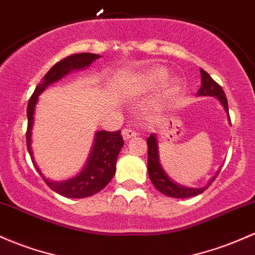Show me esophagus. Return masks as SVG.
I'll use <instances>...</instances> for the list:
<instances>
[{"label":"esophagus","instance_id":"34e87169","mask_svg":"<svg viewBox=\"0 0 255 255\" xmlns=\"http://www.w3.org/2000/svg\"><path fill=\"white\" fill-rule=\"evenodd\" d=\"M136 133L134 132L133 129H130V128H125V129L122 130V136L125 140H128V139L133 138V136H135Z\"/></svg>","mask_w":255,"mask_h":255}]
</instances>
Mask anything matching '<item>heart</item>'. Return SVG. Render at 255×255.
Returning <instances> with one entry per match:
<instances>
[{"label":"heart","mask_w":255,"mask_h":255,"mask_svg":"<svg viewBox=\"0 0 255 255\" xmlns=\"http://www.w3.org/2000/svg\"><path fill=\"white\" fill-rule=\"evenodd\" d=\"M167 76H168V72H167L166 69L163 68H153L149 70L146 74L144 75V77L141 78L142 87L145 88H155L161 85L162 82H164ZM179 87V80L178 78H170V80L167 82L166 87H164V92H166L167 96L169 94H173L177 88Z\"/></svg>","instance_id":"heart-1"}]
</instances>
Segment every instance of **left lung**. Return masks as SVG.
I'll use <instances>...</instances> for the list:
<instances>
[{
    "label": "left lung",
    "instance_id": "obj_1",
    "mask_svg": "<svg viewBox=\"0 0 255 255\" xmlns=\"http://www.w3.org/2000/svg\"><path fill=\"white\" fill-rule=\"evenodd\" d=\"M201 72V85L200 89H198L197 97H214L219 100V103L225 110L226 115L229 117V122H230V116H229V106H228V100H226L225 93H224L223 88L218 85L217 82L209 76L205 70L200 69ZM147 173H149V178L151 183L153 184V186L158 190L161 194L169 196V197H175V198H187L192 197V196L200 195L205 191L206 189H208L209 185L214 181V179L217 178L218 173L214 177H212L211 180L202 187H187L180 184L175 183L173 179L168 177V174L166 173V170L162 167L161 162H159V153H158V140L157 136L155 133L150 134V136L147 138Z\"/></svg>",
    "mask_w": 255,
    "mask_h": 255
}]
</instances>
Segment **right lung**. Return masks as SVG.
<instances>
[{
  "mask_svg": "<svg viewBox=\"0 0 255 255\" xmlns=\"http://www.w3.org/2000/svg\"><path fill=\"white\" fill-rule=\"evenodd\" d=\"M100 57L102 55L93 54V53H80V54H72L65 59L60 60L44 75L41 83H38V86L36 87L35 92L30 98L29 104H27L26 145L27 151L31 156L33 166L53 191L69 198L89 197V196L98 194L100 190L104 189L110 183L115 173H116L117 157H119L120 151L125 144L121 135V130H117V132L98 130L94 134L92 150L89 151L88 158H87L85 167L81 169V172L75 177L66 179V180L53 181L44 177L43 173L38 168L35 158H33V151L31 147L33 115H35L38 97L43 93L47 87L61 80L70 72L87 69L94 60L99 59Z\"/></svg>",
  "mask_w": 255,
  "mask_h": 255,
  "instance_id": "add662e5",
  "label": "right lung"
}]
</instances>
